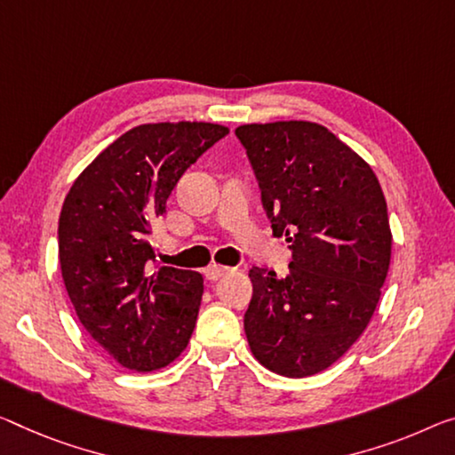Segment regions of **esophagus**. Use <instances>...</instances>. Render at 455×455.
<instances>
[{
	"label": "esophagus",
	"mask_w": 455,
	"mask_h": 455,
	"mask_svg": "<svg viewBox=\"0 0 455 455\" xmlns=\"http://www.w3.org/2000/svg\"><path fill=\"white\" fill-rule=\"evenodd\" d=\"M229 270H232V268H228V267H220V264H212V267H207V268H205V278H207V281L215 283V281H220V278H221L223 275H228Z\"/></svg>",
	"instance_id": "obj_1"
}]
</instances>
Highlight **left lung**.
Returning a JSON list of instances; mask_svg holds the SVG:
<instances>
[{"instance_id": "1", "label": "left lung", "mask_w": 455, "mask_h": 455, "mask_svg": "<svg viewBox=\"0 0 455 455\" xmlns=\"http://www.w3.org/2000/svg\"><path fill=\"white\" fill-rule=\"evenodd\" d=\"M275 235L291 242L289 275L251 267L243 330L272 372L305 379L344 355L372 319L390 264L387 201L372 169L323 125L235 128Z\"/></svg>"}]
</instances>
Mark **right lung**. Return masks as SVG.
Returning <instances> with one entry per match:
<instances>
[{"instance_id":"1","label":"right lung","mask_w":455,"mask_h":455,"mask_svg":"<svg viewBox=\"0 0 455 455\" xmlns=\"http://www.w3.org/2000/svg\"><path fill=\"white\" fill-rule=\"evenodd\" d=\"M228 134L205 122L138 125L79 174L62 204L59 260L68 299L124 368H163L191 339L204 276L156 267L150 235L183 172Z\"/></svg>"}]
</instances>
